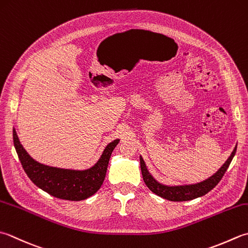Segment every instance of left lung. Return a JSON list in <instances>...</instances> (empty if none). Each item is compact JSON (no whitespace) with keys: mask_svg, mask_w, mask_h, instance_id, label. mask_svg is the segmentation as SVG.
<instances>
[{"mask_svg":"<svg viewBox=\"0 0 248 248\" xmlns=\"http://www.w3.org/2000/svg\"><path fill=\"white\" fill-rule=\"evenodd\" d=\"M235 152H236V146L234 147L233 152L231 153L230 157L227 159V161L222 164L221 168L218 170L215 174H213L211 177H208L207 179H205V181L200 182V183L191 184V185L167 186V185H163V184H160L152 176V174L148 172L146 164H145L142 157H140V171H142V175H143L145 184H146V186L155 193V195H157L163 199H167L169 201H175V202L189 201V200H193V199H197L199 197L206 195L207 192H210L212 189L221 181L222 176L225 175L227 169L229 168L232 159L234 157Z\"/></svg>","mask_w":248,"mask_h":248,"instance_id":"8db88e82","label":"left lung"}]
</instances>
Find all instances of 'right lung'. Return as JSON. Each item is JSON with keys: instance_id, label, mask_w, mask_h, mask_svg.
Wrapping results in <instances>:
<instances>
[{"instance_id": "add662e5", "label": "right lung", "mask_w": 248, "mask_h": 248, "mask_svg": "<svg viewBox=\"0 0 248 248\" xmlns=\"http://www.w3.org/2000/svg\"><path fill=\"white\" fill-rule=\"evenodd\" d=\"M13 139L19 160L29 178L49 195L70 201L85 200L99 190L104 182L110 155L119 143V140H113L105 147L93 167L79 171L49 167L37 162L23 148L15 129Z\"/></svg>"}]
</instances>
